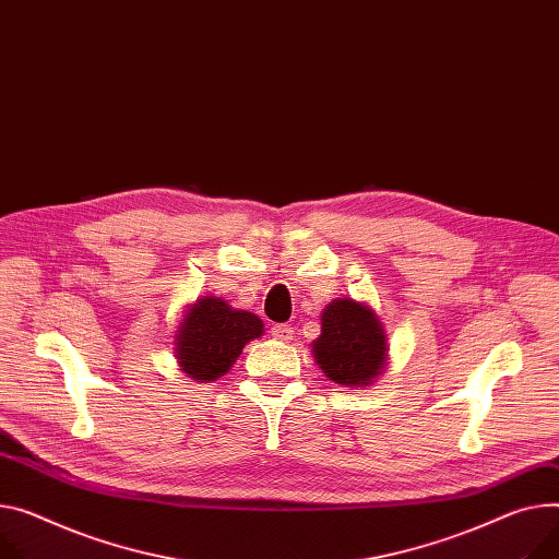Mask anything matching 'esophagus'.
Segmentation results:
<instances>
[{"label": "esophagus", "instance_id": "34e87169", "mask_svg": "<svg viewBox=\"0 0 559 559\" xmlns=\"http://www.w3.org/2000/svg\"><path fill=\"white\" fill-rule=\"evenodd\" d=\"M271 333H273L275 340H282V342L295 340V331H293V326H288V324H275V326L271 329Z\"/></svg>", "mask_w": 559, "mask_h": 559}]
</instances>
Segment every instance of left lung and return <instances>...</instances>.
Segmentation results:
<instances>
[{"mask_svg": "<svg viewBox=\"0 0 559 559\" xmlns=\"http://www.w3.org/2000/svg\"><path fill=\"white\" fill-rule=\"evenodd\" d=\"M311 352L322 373L345 388H369L390 362L388 333L376 311L354 297H335L320 316Z\"/></svg>", "mask_w": 559, "mask_h": 559, "instance_id": "left-lung-1", "label": "left lung"}]
</instances>
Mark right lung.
Returning <instances> with one entry per match:
<instances>
[{
	"label": "right lung",
	"mask_w": 559,
	"mask_h": 559,
	"mask_svg": "<svg viewBox=\"0 0 559 559\" xmlns=\"http://www.w3.org/2000/svg\"><path fill=\"white\" fill-rule=\"evenodd\" d=\"M264 335V322L233 309L224 297L203 295L186 307L175 331V358L186 378L212 382L228 373L250 340Z\"/></svg>",
	"instance_id": "right-lung-1"
}]
</instances>
